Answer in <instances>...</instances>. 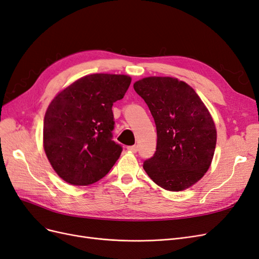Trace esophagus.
I'll return each instance as SVG.
<instances>
[{"label": "esophagus", "mask_w": 259, "mask_h": 259, "mask_svg": "<svg viewBox=\"0 0 259 259\" xmlns=\"http://www.w3.org/2000/svg\"><path fill=\"white\" fill-rule=\"evenodd\" d=\"M127 150L133 153H136L138 151V147L137 146H130V147H127Z\"/></svg>", "instance_id": "obj_1"}]
</instances>
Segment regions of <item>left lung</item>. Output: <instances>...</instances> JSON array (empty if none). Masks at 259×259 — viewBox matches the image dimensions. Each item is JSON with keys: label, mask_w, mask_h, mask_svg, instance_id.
<instances>
[{"label": "left lung", "mask_w": 259, "mask_h": 259, "mask_svg": "<svg viewBox=\"0 0 259 259\" xmlns=\"http://www.w3.org/2000/svg\"><path fill=\"white\" fill-rule=\"evenodd\" d=\"M134 90L148 105L158 135L156 151L144 169L163 189H188L205 175L214 156L217 132L208 109L176 77H144Z\"/></svg>", "instance_id": "obj_1"}]
</instances>
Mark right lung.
Here are the masks:
<instances>
[{"label": "right lung", "instance_id": "add662e5", "mask_svg": "<svg viewBox=\"0 0 259 259\" xmlns=\"http://www.w3.org/2000/svg\"><path fill=\"white\" fill-rule=\"evenodd\" d=\"M131 82L125 74H89L51 101L44 116L43 147L52 167L66 183H96L120 158L122 147L112 140V106L123 98Z\"/></svg>", "mask_w": 259, "mask_h": 259}]
</instances>
